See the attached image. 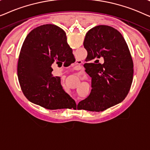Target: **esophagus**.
<instances>
[{
    "label": "esophagus",
    "mask_w": 150,
    "mask_h": 150,
    "mask_svg": "<svg viewBox=\"0 0 150 150\" xmlns=\"http://www.w3.org/2000/svg\"><path fill=\"white\" fill-rule=\"evenodd\" d=\"M81 61H76V64H77V65H80V64H81Z\"/></svg>",
    "instance_id": "esophagus-1"
}]
</instances>
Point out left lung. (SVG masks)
Returning a JSON list of instances; mask_svg holds the SVG:
<instances>
[{
  "mask_svg": "<svg viewBox=\"0 0 150 150\" xmlns=\"http://www.w3.org/2000/svg\"><path fill=\"white\" fill-rule=\"evenodd\" d=\"M83 45L87 51L84 67L92 79V89L78 106L80 109L103 111L121 103L128 95L134 73L132 57L122 35L109 26L90 29Z\"/></svg>",
  "mask_w": 150,
  "mask_h": 150,
  "instance_id": "obj_1",
  "label": "left lung"
}]
</instances>
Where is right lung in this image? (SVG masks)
Returning <instances> with one entry per match:
<instances>
[{
    "label": "right lung",
    "instance_id": "obj_1",
    "mask_svg": "<svg viewBox=\"0 0 150 150\" xmlns=\"http://www.w3.org/2000/svg\"><path fill=\"white\" fill-rule=\"evenodd\" d=\"M75 60L66 34L54 24L32 30L22 44L18 63V77L25 97L32 103L50 110L76 105L61 85V78L52 74L54 63L70 65Z\"/></svg>",
    "mask_w": 150,
    "mask_h": 150
}]
</instances>
